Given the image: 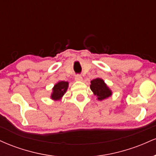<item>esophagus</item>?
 I'll use <instances>...</instances> for the list:
<instances>
[{
	"label": "esophagus",
	"mask_w": 156,
	"mask_h": 156,
	"mask_svg": "<svg viewBox=\"0 0 156 156\" xmlns=\"http://www.w3.org/2000/svg\"><path fill=\"white\" fill-rule=\"evenodd\" d=\"M75 78H76V80H82V79H83V78H82V76H80V75H76Z\"/></svg>",
	"instance_id": "esophagus-1"
}]
</instances>
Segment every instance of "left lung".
Segmentation results:
<instances>
[{"label": "left lung", "instance_id": "8db88e82", "mask_svg": "<svg viewBox=\"0 0 156 156\" xmlns=\"http://www.w3.org/2000/svg\"><path fill=\"white\" fill-rule=\"evenodd\" d=\"M90 89L94 92V94L98 96V99L100 101H102L112 95L111 90L101 78H95L92 80L91 81Z\"/></svg>", "mask_w": 156, "mask_h": 156}]
</instances>
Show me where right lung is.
<instances>
[{"mask_svg": "<svg viewBox=\"0 0 156 156\" xmlns=\"http://www.w3.org/2000/svg\"><path fill=\"white\" fill-rule=\"evenodd\" d=\"M68 87V82L67 81H60L55 85L53 89V94L51 98L54 100H58L64 95L66 92Z\"/></svg>", "mask_w": 156, "mask_h": 156, "instance_id": "1", "label": "right lung"}]
</instances>
